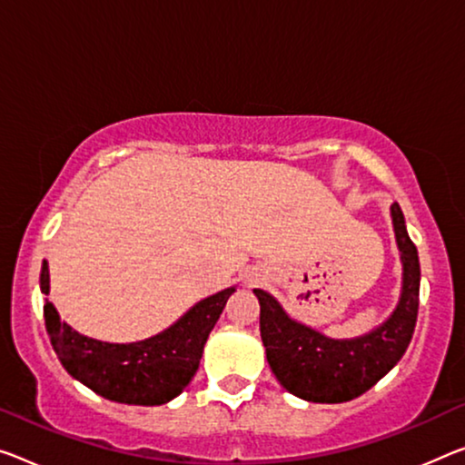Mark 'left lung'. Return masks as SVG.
Returning a JSON list of instances; mask_svg holds the SVG:
<instances>
[{"label": "left lung", "instance_id": "obj_1", "mask_svg": "<svg viewBox=\"0 0 465 465\" xmlns=\"http://www.w3.org/2000/svg\"><path fill=\"white\" fill-rule=\"evenodd\" d=\"M397 245L403 260V292L392 316L378 331L353 341H332L289 320L266 291L260 299V332L270 368L292 395L313 403H342L363 395L401 360L418 318V249L405 231L401 208L392 203Z\"/></svg>", "mask_w": 465, "mask_h": 465}]
</instances>
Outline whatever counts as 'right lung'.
<instances>
[{"label": "right lung", "instance_id": "add662e5", "mask_svg": "<svg viewBox=\"0 0 465 465\" xmlns=\"http://www.w3.org/2000/svg\"><path fill=\"white\" fill-rule=\"evenodd\" d=\"M41 292L49 295L45 262L41 270ZM232 292L234 289H224L203 299L168 331L128 345L83 337L66 322H60L58 312L47 299L43 316L62 366L84 387L110 401L162 405L181 395L195 376L205 341Z\"/></svg>", "mask_w": 465, "mask_h": 465}]
</instances>
